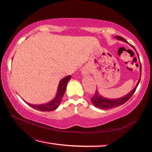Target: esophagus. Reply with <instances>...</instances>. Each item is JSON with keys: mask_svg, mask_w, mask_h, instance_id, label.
Here are the masks:
<instances>
[{"mask_svg": "<svg viewBox=\"0 0 152 152\" xmlns=\"http://www.w3.org/2000/svg\"><path fill=\"white\" fill-rule=\"evenodd\" d=\"M90 72V69L89 67H87V66H85V67L82 69V74L84 75H87Z\"/></svg>", "mask_w": 152, "mask_h": 152, "instance_id": "esophagus-1", "label": "esophagus"}]
</instances>
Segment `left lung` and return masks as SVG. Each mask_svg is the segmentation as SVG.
Returning a JSON list of instances; mask_svg holds the SVG:
<instances>
[{
  "label": "left lung",
  "instance_id": "left-lung-1",
  "mask_svg": "<svg viewBox=\"0 0 152 152\" xmlns=\"http://www.w3.org/2000/svg\"><path fill=\"white\" fill-rule=\"evenodd\" d=\"M115 37L116 39L120 40V41H122L123 42H125L126 43H128V41H127L125 39H124L123 37H121V36H115ZM132 47L135 49L133 46ZM137 56H138L139 59V56L137 54ZM140 61V59H139ZM140 76H141V64H140V77H139V79L138 82H137L136 86L133 88V89L130 91L129 93H128L125 96H122L121 98H105L103 96H102V95L99 93L98 91H96V92L94 93V96L92 98H91V100L93 104L94 105L95 107L98 108V109H111V108H113V107H118L120 105H121L122 104H124V103L128 101L130 98L132 97V95L135 93V91L137 89V86H138V85L140 82Z\"/></svg>",
  "mask_w": 152,
  "mask_h": 152
}]
</instances>
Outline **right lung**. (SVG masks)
Segmentation results:
<instances>
[{
  "mask_svg": "<svg viewBox=\"0 0 152 152\" xmlns=\"http://www.w3.org/2000/svg\"><path fill=\"white\" fill-rule=\"evenodd\" d=\"M70 78H71V76H67L66 77H64L63 78L60 80L56 96L53 98V100L47 102V103L41 104H29L26 101H24V100H23L28 105H30V107H33L34 109H37V110L41 111H54L58 107L60 103H61L63 95H64V93L65 92L66 85H67V83L69 82Z\"/></svg>",
  "mask_w": 152,
  "mask_h": 152,
  "instance_id": "right-lung-1",
  "label": "right lung"
}]
</instances>
